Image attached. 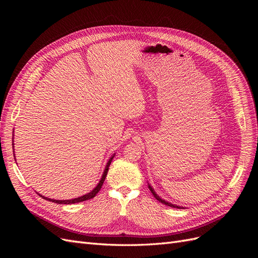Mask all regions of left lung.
Instances as JSON below:
<instances>
[{
    "label": "left lung",
    "mask_w": 258,
    "mask_h": 258,
    "mask_svg": "<svg viewBox=\"0 0 258 258\" xmlns=\"http://www.w3.org/2000/svg\"><path fill=\"white\" fill-rule=\"evenodd\" d=\"M150 187V189H151V191H152V194L154 195V197L159 201V202H161L162 204H164V205H166V206H169V207H174V208H182V207H179V206H175V205H172V204H170V203H168V202H165L164 200H162L160 197H158L157 195H156V192L154 191V189L151 187V186H148Z\"/></svg>",
    "instance_id": "8db88e82"
}]
</instances>
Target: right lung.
Listing matches in <instances>:
<instances>
[{
    "mask_svg": "<svg viewBox=\"0 0 258 258\" xmlns=\"http://www.w3.org/2000/svg\"><path fill=\"white\" fill-rule=\"evenodd\" d=\"M113 158H114V156L108 160V162H107V164H106V166H105V169H104V172H103V174H102V178H101V180H100V182L98 183V185L95 187L93 190L91 191V192H89V194H87V195H85V196H83V197H80V198H76V199H73V200H63V201H58V200H52V199H48V198H45V197H43V196H40L42 198H44L45 200H47V201H50V202H53V203H56V204H74V203H79V202H84V201H88V200H91V199H93L95 196H96L98 192H99V190L101 189V187H102V185H103V182H104V180H105V177H106V174H107V170H108V167H110V164H111V162H112V160H113ZM16 159V158H15Z\"/></svg>",
    "mask_w": 258,
    "mask_h": 258,
    "instance_id": "add662e5",
    "label": "right lung"
}]
</instances>
